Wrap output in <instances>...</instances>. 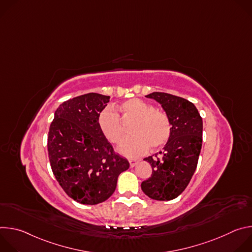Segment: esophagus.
Instances as JSON below:
<instances>
[{
	"mask_svg": "<svg viewBox=\"0 0 252 252\" xmlns=\"http://www.w3.org/2000/svg\"><path fill=\"white\" fill-rule=\"evenodd\" d=\"M128 161H129V165H130V167H133V166H135V164L137 163V161H138V160H136V159H129Z\"/></svg>",
	"mask_w": 252,
	"mask_h": 252,
	"instance_id": "esophagus-1",
	"label": "esophagus"
}]
</instances>
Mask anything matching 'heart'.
<instances>
[{
  "mask_svg": "<svg viewBox=\"0 0 252 252\" xmlns=\"http://www.w3.org/2000/svg\"><path fill=\"white\" fill-rule=\"evenodd\" d=\"M123 121L129 123L130 133L119 150L127 158H135L148 152L149 148L158 149L164 146L171 135V124L167 115L138 98H131L119 106ZM98 126L103 135L118 145L125 135V126L119 115L111 107L104 109L97 118Z\"/></svg>",
  "mask_w": 252,
  "mask_h": 252,
  "instance_id": "1",
  "label": "heart"
}]
</instances>
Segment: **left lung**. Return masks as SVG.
<instances>
[{
    "mask_svg": "<svg viewBox=\"0 0 252 252\" xmlns=\"http://www.w3.org/2000/svg\"><path fill=\"white\" fill-rule=\"evenodd\" d=\"M157 100L171 124V135L163 152L143 158L153 167L141 189L156 200H171L181 194L196 169L202 143V119L189 100L166 93L146 95Z\"/></svg>",
    "mask_w": 252,
    "mask_h": 252,
    "instance_id": "left-lung-1",
    "label": "left lung"
}]
</instances>
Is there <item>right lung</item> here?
I'll return each instance as SVG.
<instances>
[{
	"mask_svg": "<svg viewBox=\"0 0 252 252\" xmlns=\"http://www.w3.org/2000/svg\"><path fill=\"white\" fill-rule=\"evenodd\" d=\"M109 95L86 94L63 101L55 112L48 152L55 177L64 192L83 204H97L116 190L119 175L129 167L114 152L97 118Z\"/></svg>",
	"mask_w": 252,
	"mask_h": 252,
	"instance_id": "obj_1",
	"label": "right lung"
}]
</instances>
